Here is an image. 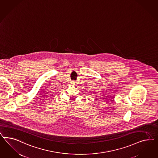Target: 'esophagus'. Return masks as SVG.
<instances>
[{
	"mask_svg": "<svg viewBox=\"0 0 158 158\" xmlns=\"http://www.w3.org/2000/svg\"><path fill=\"white\" fill-rule=\"evenodd\" d=\"M72 83H73V84H75V81H72Z\"/></svg>",
	"mask_w": 158,
	"mask_h": 158,
	"instance_id": "esophagus-1",
	"label": "esophagus"
}]
</instances>
